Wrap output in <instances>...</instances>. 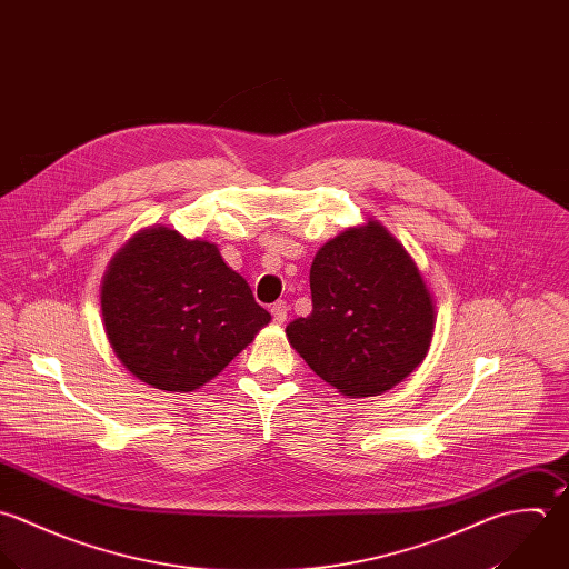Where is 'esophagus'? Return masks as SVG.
Instances as JSON below:
<instances>
[{
  "label": "esophagus",
  "mask_w": 569,
  "mask_h": 569,
  "mask_svg": "<svg viewBox=\"0 0 569 569\" xmlns=\"http://www.w3.org/2000/svg\"><path fill=\"white\" fill-rule=\"evenodd\" d=\"M271 316H273V322H276V325H282V322L287 320V316H289L287 302H284V300H278V302L271 307Z\"/></svg>",
  "instance_id": "34e87169"
}]
</instances>
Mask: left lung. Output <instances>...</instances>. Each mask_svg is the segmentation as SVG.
I'll use <instances>...</instances> for the list:
<instances>
[{
	"mask_svg": "<svg viewBox=\"0 0 569 569\" xmlns=\"http://www.w3.org/2000/svg\"><path fill=\"white\" fill-rule=\"evenodd\" d=\"M313 311L287 327L316 376L349 397H373L408 378L435 331L432 296L403 244L378 220L320 247Z\"/></svg>",
	"mask_w": 569,
	"mask_h": 569,
	"instance_id": "obj_1",
	"label": "left lung"
}]
</instances>
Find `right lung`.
<instances>
[{"label":"right lung","instance_id":"obj_1","mask_svg":"<svg viewBox=\"0 0 569 569\" xmlns=\"http://www.w3.org/2000/svg\"><path fill=\"white\" fill-rule=\"evenodd\" d=\"M101 313L121 365L172 392L216 378L271 320L213 242L163 224L141 229L114 253Z\"/></svg>","mask_w":569,"mask_h":569}]
</instances>
